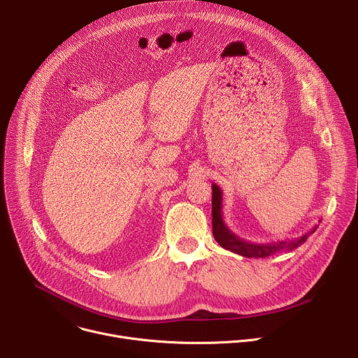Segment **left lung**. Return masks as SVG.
Instances as JSON below:
<instances>
[{"instance_id":"1","label":"left lung","mask_w":358,"mask_h":358,"mask_svg":"<svg viewBox=\"0 0 358 358\" xmlns=\"http://www.w3.org/2000/svg\"><path fill=\"white\" fill-rule=\"evenodd\" d=\"M213 234L215 241L224 248L234 253L241 255V257L246 258H266L271 255L282 250H293L297 246H300L303 242H306L316 229L317 225L299 238H294L292 241H278V242H268V243H255L242 239L236 234H234L228 225L224 221L222 217V191L221 188L213 182ZM322 222V221H320Z\"/></svg>"}]
</instances>
